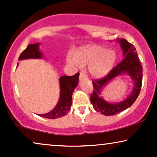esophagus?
Wrapping results in <instances>:
<instances>
[{"instance_id": "1", "label": "esophagus", "mask_w": 157, "mask_h": 157, "mask_svg": "<svg viewBox=\"0 0 157 157\" xmlns=\"http://www.w3.org/2000/svg\"><path fill=\"white\" fill-rule=\"evenodd\" d=\"M79 78H80V79L81 78H88V76L87 75L85 74V72H80V76H79Z\"/></svg>"}]
</instances>
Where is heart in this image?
<instances>
[{"instance_id":"obj_1","label":"heart","mask_w":157,"mask_h":157,"mask_svg":"<svg viewBox=\"0 0 157 157\" xmlns=\"http://www.w3.org/2000/svg\"><path fill=\"white\" fill-rule=\"evenodd\" d=\"M69 63L78 67L89 66V72L92 76L101 78L112 69L117 61L114 51L108 50L105 47L91 45L81 48L76 55L71 53L68 55Z\"/></svg>"}]
</instances>
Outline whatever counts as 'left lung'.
<instances>
[{"label":"left lung","instance_id":"8db88e82","mask_svg":"<svg viewBox=\"0 0 157 157\" xmlns=\"http://www.w3.org/2000/svg\"><path fill=\"white\" fill-rule=\"evenodd\" d=\"M117 40L123 50L124 59L104 78L92 81L94 90L90 97L91 103L96 111L105 116L115 115L132 106L139 96L142 85V66L136 48L134 45L124 38ZM123 73L129 75L135 81L134 89L131 95L123 102L116 104H110L104 101L100 96V90L109 81Z\"/></svg>","mask_w":157,"mask_h":157}]
</instances>
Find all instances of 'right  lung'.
<instances>
[{
  "label": "right lung",
  "mask_w": 157,
  "mask_h": 157,
  "mask_svg": "<svg viewBox=\"0 0 157 157\" xmlns=\"http://www.w3.org/2000/svg\"><path fill=\"white\" fill-rule=\"evenodd\" d=\"M38 46L39 44H29L27 48L21 53L18 60L42 58V53L40 51ZM78 72L71 76H61L59 78L60 98L57 105L50 112L45 114H39L38 116L47 119H57L68 113L72 104L73 91L78 84Z\"/></svg>",
  "instance_id": "1"
}]
</instances>
